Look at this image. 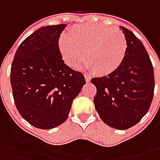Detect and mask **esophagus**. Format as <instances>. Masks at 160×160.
<instances>
[{
	"instance_id": "34e87169",
	"label": "esophagus",
	"mask_w": 160,
	"mask_h": 160,
	"mask_svg": "<svg viewBox=\"0 0 160 160\" xmlns=\"http://www.w3.org/2000/svg\"><path fill=\"white\" fill-rule=\"evenodd\" d=\"M84 78H85L86 83H90V81H91V77H90V76H88V75H84Z\"/></svg>"
}]
</instances>
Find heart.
Here are the masks:
<instances>
[{
	"label": "heart",
	"instance_id": "obj_1",
	"mask_svg": "<svg viewBox=\"0 0 160 160\" xmlns=\"http://www.w3.org/2000/svg\"><path fill=\"white\" fill-rule=\"evenodd\" d=\"M58 48L64 61L71 68L84 59L85 67L99 76H108L124 62L127 41L119 29L95 24H83L71 28L69 35L62 34Z\"/></svg>",
	"mask_w": 160,
	"mask_h": 160
}]
</instances>
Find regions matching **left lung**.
I'll use <instances>...</instances> for the list:
<instances>
[{
  "mask_svg": "<svg viewBox=\"0 0 160 160\" xmlns=\"http://www.w3.org/2000/svg\"><path fill=\"white\" fill-rule=\"evenodd\" d=\"M127 41L124 62L113 74L93 77V102L102 120L118 130L135 126L150 109L154 96V70L142 42L121 27Z\"/></svg>",
  "mask_w": 160,
  "mask_h": 160,
  "instance_id": "1",
  "label": "left lung"
}]
</instances>
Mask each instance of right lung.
I'll use <instances>...</instances> for the list:
<instances>
[{
	"instance_id": "right-lung-1",
	"label": "right lung",
	"mask_w": 160,
	"mask_h": 160,
	"mask_svg": "<svg viewBox=\"0 0 160 160\" xmlns=\"http://www.w3.org/2000/svg\"><path fill=\"white\" fill-rule=\"evenodd\" d=\"M65 24L37 29L21 42L10 68L17 109L30 125L52 129L67 120L85 83L81 72L64 63L58 48Z\"/></svg>"
}]
</instances>
